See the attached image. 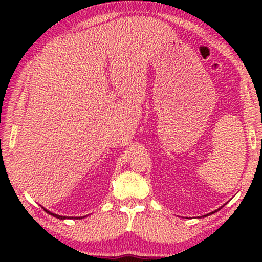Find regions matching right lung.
<instances>
[{"instance_id":"right-lung-1","label":"right lung","mask_w":262,"mask_h":262,"mask_svg":"<svg viewBox=\"0 0 262 262\" xmlns=\"http://www.w3.org/2000/svg\"><path fill=\"white\" fill-rule=\"evenodd\" d=\"M45 210L47 214H50V215H52V216H54V217H56V219H60V220H64V219H67V217L66 216H60V215H56V214H53V212H51V211H48V210H46V209H43ZM73 219V217H72ZM77 219H81V217H77Z\"/></svg>"}]
</instances>
